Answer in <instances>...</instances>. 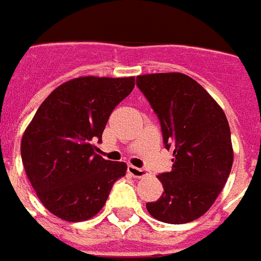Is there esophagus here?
Returning a JSON list of instances; mask_svg holds the SVG:
<instances>
[{
  "mask_svg": "<svg viewBox=\"0 0 261 261\" xmlns=\"http://www.w3.org/2000/svg\"><path fill=\"white\" fill-rule=\"evenodd\" d=\"M127 173L130 175H134L135 178H142V177H145L147 174L146 169H143V167H135L132 164L127 166Z\"/></svg>",
  "mask_w": 261,
  "mask_h": 261,
  "instance_id": "34e87169",
  "label": "esophagus"
}]
</instances>
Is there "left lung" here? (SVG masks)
Returning <instances> with one entry per match:
<instances>
[{"instance_id": "left-lung-1", "label": "left lung", "mask_w": 261, "mask_h": 261, "mask_svg": "<svg viewBox=\"0 0 261 261\" xmlns=\"http://www.w3.org/2000/svg\"><path fill=\"white\" fill-rule=\"evenodd\" d=\"M136 86L159 118L173 169L159 174L163 195L146 208L153 218L180 225L210 210L228 180L233 149L225 112L204 87L181 73L136 77Z\"/></svg>"}]
</instances>
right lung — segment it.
I'll return each mask as SVG.
<instances>
[{
    "mask_svg": "<svg viewBox=\"0 0 261 261\" xmlns=\"http://www.w3.org/2000/svg\"><path fill=\"white\" fill-rule=\"evenodd\" d=\"M134 77H80L51 91L21 142L22 163L40 202L67 222L87 221L126 173L95 150L110 115L132 92Z\"/></svg>",
    "mask_w": 261,
    "mask_h": 261,
    "instance_id": "add662e5",
    "label": "right lung"
}]
</instances>
